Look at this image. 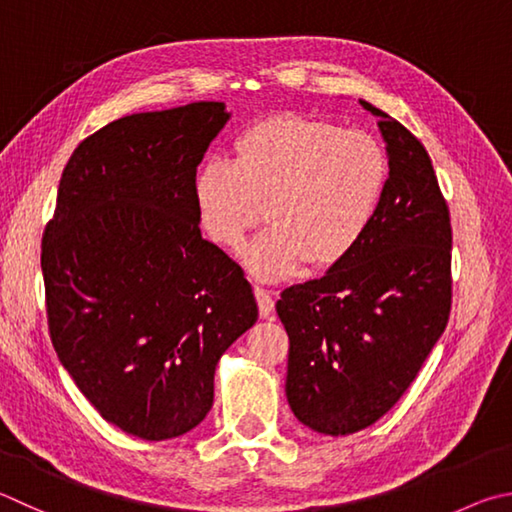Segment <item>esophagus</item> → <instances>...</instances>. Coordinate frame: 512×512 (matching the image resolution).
Masks as SVG:
<instances>
[{
	"instance_id": "34e87169",
	"label": "esophagus",
	"mask_w": 512,
	"mask_h": 512,
	"mask_svg": "<svg viewBox=\"0 0 512 512\" xmlns=\"http://www.w3.org/2000/svg\"><path fill=\"white\" fill-rule=\"evenodd\" d=\"M255 300L259 306V315L262 318H271L273 311H275V300H273V293L266 291V288H255Z\"/></svg>"
}]
</instances>
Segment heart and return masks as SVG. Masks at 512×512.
<instances>
[{
	"mask_svg": "<svg viewBox=\"0 0 512 512\" xmlns=\"http://www.w3.org/2000/svg\"><path fill=\"white\" fill-rule=\"evenodd\" d=\"M387 154L374 136L327 120L277 114L237 136L232 163L208 159L192 197L203 230L237 248L264 215L268 226L241 253L257 280L340 264L360 244L387 185Z\"/></svg>",
	"mask_w": 512,
	"mask_h": 512,
	"instance_id": "1",
	"label": "heart"
}]
</instances>
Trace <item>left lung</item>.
Listing matches in <instances>:
<instances>
[{"label":"left lung","mask_w":512,"mask_h":512,"mask_svg":"<svg viewBox=\"0 0 512 512\" xmlns=\"http://www.w3.org/2000/svg\"><path fill=\"white\" fill-rule=\"evenodd\" d=\"M389 179L360 244L320 280L284 288L286 398L297 421L345 436L396 405L445 331L452 306L450 210L421 141L369 102Z\"/></svg>","instance_id":"obj_1"}]
</instances>
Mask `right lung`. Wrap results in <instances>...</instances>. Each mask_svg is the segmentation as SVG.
Instances as JSON below:
<instances>
[{"mask_svg": "<svg viewBox=\"0 0 512 512\" xmlns=\"http://www.w3.org/2000/svg\"><path fill=\"white\" fill-rule=\"evenodd\" d=\"M230 114L118 118L64 167L42 239L51 342L105 421L145 441L197 427L219 358L257 322L239 264L201 237L192 183Z\"/></svg>", "mask_w": 512, "mask_h": 512, "instance_id": "right-lung-1", "label": "right lung"}]
</instances>
